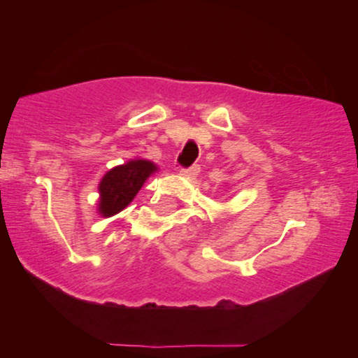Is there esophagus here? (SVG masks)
Listing matches in <instances>:
<instances>
[{
	"label": "esophagus",
	"mask_w": 358,
	"mask_h": 358,
	"mask_svg": "<svg viewBox=\"0 0 358 358\" xmlns=\"http://www.w3.org/2000/svg\"><path fill=\"white\" fill-rule=\"evenodd\" d=\"M180 173L185 175V176H196L200 173V166L199 165H192L188 168H182V170H180Z\"/></svg>",
	"instance_id": "34e87169"
}]
</instances>
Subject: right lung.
<instances>
[{
  "label": "right lung",
  "mask_w": 358,
  "mask_h": 358,
  "mask_svg": "<svg viewBox=\"0 0 358 358\" xmlns=\"http://www.w3.org/2000/svg\"><path fill=\"white\" fill-rule=\"evenodd\" d=\"M156 170V166L146 159H133L126 165L116 166L108 171L99 185L101 202L99 212L110 217L127 207V203L136 196L145 180Z\"/></svg>",
  "instance_id": "1"
}]
</instances>
